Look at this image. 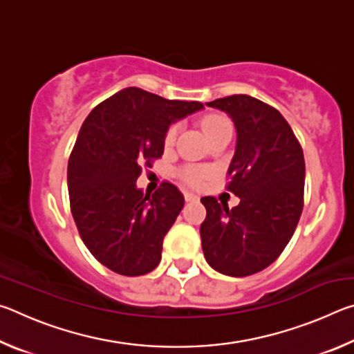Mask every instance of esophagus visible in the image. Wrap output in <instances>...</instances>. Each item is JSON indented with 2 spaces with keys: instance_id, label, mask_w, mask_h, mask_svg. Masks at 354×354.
Instances as JSON below:
<instances>
[{
  "instance_id": "obj_1",
  "label": "esophagus",
  "mask_w": 354,
  "mask_h": 354,
  "mask_svg": "<svg viewBox=\"0 0 354 354\" xmlns=\"http://www.w3.org/2000/svg\"><path fill=\"white\" fill-rule=\"evenodd\" d=\"M184 200L185 201H196V200H198V196L190 194V192H184Z\"/></svg>"
}]
</instances>
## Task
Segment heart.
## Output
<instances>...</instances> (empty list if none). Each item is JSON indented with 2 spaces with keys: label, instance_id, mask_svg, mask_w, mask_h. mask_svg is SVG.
Here are the masks:
<instances>
[{
  "label": "heart",
  "instance_id": "1",
  "mask_svg": "<svg viewBox=\"0 0 354 354\" xmlns=\"http://www.w3.org/2000/svg\"><path fill=\"white\" fill-rule=\"evenodd\" d=\"M179 129H181V124L179 123H171L170 127L167 128L164 134L165 148H171L175 145ZM203 129H205L207 139H211V137L221 133V131H232V123L230 122V118L225 115L212 113V115H207L205 118V122H203ZM178 176L181 178L184 183H187L190 185H200L205 179L211 176V170L200 165H184L178 170Z\"/></svg>",
  "mask_w": 354,
  "mask_h": 354
}]
</instances>
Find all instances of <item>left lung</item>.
Segmentation results:
<instances>
[{"mask_svg": "<svg viewBox=\"0 0 354 354\" xmlns=\"http://www.w3.org/2000/svg\"><path fill=\"white\" fill-rule=\"evenodd\" d=\"M237 131L226 189L241 198L236 207L203 196L200 226L209 266L227 277H250L278 259L295 232L303 211L304 156L286 118L250 95L218 98Z\"/></svg>", "mask_w": 354, "mask_h": 354, "instance_id": "left-lung-1", "label": "left lung"}]
</instances>
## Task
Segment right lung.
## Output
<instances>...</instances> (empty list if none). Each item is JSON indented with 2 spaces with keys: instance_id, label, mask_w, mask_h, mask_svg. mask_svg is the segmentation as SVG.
<instances>
[{
  "instance_id": "1",
  "label": "right lung",
  "mask_w": 354,
  "mask_h": 354,
  "mask_svg": "<svg viewBox=\"0 0 354 354\" xmlns=\"http://www.w3.org/2000/svg\"><path fill=\"white\" fill-rule=\"evenodd\" d=\"M201 107L128 87L84 120L68 159L70 209L82 242L109 270L140 277L160 262L184 196L169 181L153 195L136 181L143 165L162 158L167 128Z\"/></svg>"
}]
</instances>
